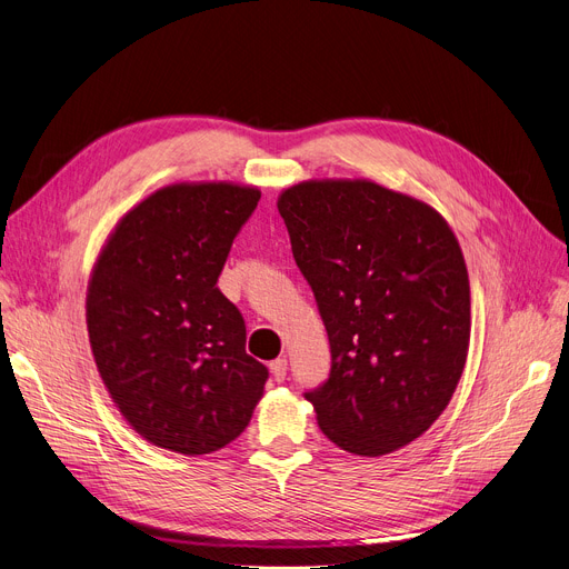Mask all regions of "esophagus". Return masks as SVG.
I'll list each match as a JSON object with an SVG mask.
<instances>
[{
	"mask_svg": "<svg viewBox=\"0 0 569 569\" xmlns=\"http://www.w3.org/2000/svg\"><path fill=\"white\" fill-rule=\"evenodd\" d=\"M269 371H272L277 382L286 380V371H288V360H286V357H279V360H274L272 365H269Z\"/></svg>",
	"mask_w": 569,
	"mask_h": 569,
	"instance_id": "esophagus-1",
	"label": "esophagus"
}]
</instances>
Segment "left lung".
I'll return each instance as SVG.
<instances>
[{
	"mask_svg": "<svg viewBox=\"0 0 569 569\" xmlns=\"http://www.w3.org/2000/svg\"><path fill=\"white\" fill-rule=\"evenodd\" d=\"M292 256L330 337L332 369L307 392L341 450L382 457L450 403L470 343V283L452 228L369 179H311L279 196Z\"/></svg>",
	"mask_w": 569,
	"mask_h": 569,
	"instance_id": "1",
	"label": "left lung"
}]
</instances>
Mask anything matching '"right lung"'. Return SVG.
Segmentation results:
<instances>
[{
    "instance_id": "obj_1",
    "label": "right lung",
    "mask_w": 569,
    "mask_h": 569,
    "mask_svg": "<svg viewBox=\"0 0 569 569\" xmlns=\"http://www.w3.org/2000/svg\"><path fill=\"white\" fill-rule=\"evenodd\" d=\"M260 200L230 182L170 184L110 232L87 286V332L124 420L177 455H209L251 422L267 367L247 355L239 309L217 288Z\"/></svg>"
}]
</instances>
